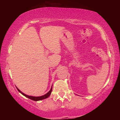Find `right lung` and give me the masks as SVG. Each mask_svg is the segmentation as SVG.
Returning a JSON list of instances; mask_svg holds the SVG:
<instances>
[{"label":"right lung","instance_id":"obj_1","mask_svg":"<svg viewBox=\"0 0 120 120\" xmlns=\"http://www.w3.org/2000/svg\"><path fill=\"white\" fill-rule=\"evenodd\" d=\"M16 88H17V90L19 91L20 92V93L21 94H22L24 96H26V97L27 98L30 99H31V100H34V101H39V100H41L45 99L47 98L48 97H49V96H50L51 94V92H52V86L51 87V88L50 90H49L47 93L45 95H42V96H33L27 95H26L25 94L23 93L21 91L19 90V89H18L17 87H16Z\"/></svg>","mask_w":120,"mask_h":120}]
</instances>
